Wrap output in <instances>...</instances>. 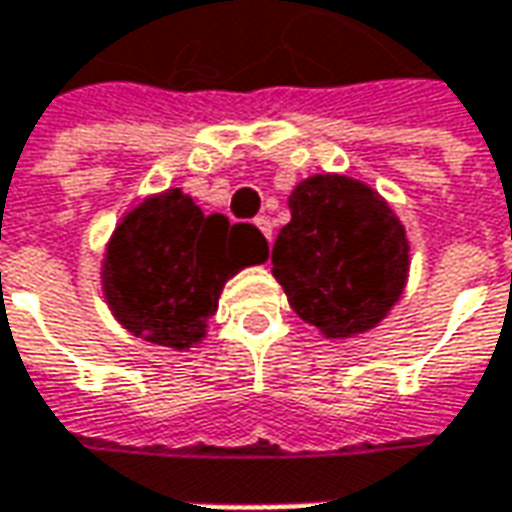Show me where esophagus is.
<instances>
[{
	"label": "esophagus",
	"instance_id": "esophagus-1",
	"mask_svg": "<svg viewBox=\"0 0 512 512\" xmlns=\"http://www.w3.org/2000/svg\"><path fill=\"white\" fill-rule=\"evenodd\" d=\"M256 227H259V230H262V233H265V236H267V242H270V239H273V222H270V219H267V216H259V219H256Z\"/></svg>",
	"mask_w": 512,
	"mask_h": 512
}]
</instances>
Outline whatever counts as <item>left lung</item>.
<instances>
[{
    "instance_id": "obj_1",
    "label": "left lung",
    "mask_w": 512,
    "mask_h": 512,
    "mask_svg": "<svg viewBox=\"0 0 512 512\" xmlns=\"http://www.w3.org/2000/svg\"><path fill=\"white\" fill-rule=\"evenodd\" d=\"M273 276L290 307L330 339L376 327L407 282V236L373 187L350 176H310L287 199Z\"/></svg>"
}]
</instances>
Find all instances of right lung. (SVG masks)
<instances>
[{
    "label": "right lung",
    "mask_w": 512,
    "mask_h": 512,
    "mask_svg": "<svg viewBox=\"0 0 512 512\" xmlns=\"http://www.w3.org/2000/svg\"><path fill=\"white\" fill-rule=\"evenodd\" d=\"M267 259L259 227L205 216L179 187L150 196L116 227L102 287L113 316L145 342L185 350L205 336L225 282Z\"/></svg>",
    "instance_id": "1"
}]
</instances>
